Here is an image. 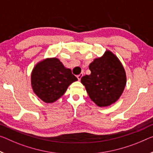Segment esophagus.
<instances>
[{
    "mask_svg": "<svg viewBox=\"0 0 153 153\" xmlns=\"http://www.w3.org/2000/svg\"><path fill=\"white\" fill-rule=\"evenodd\" d=\"M82 76H83V74H80L79 75H78V76H77V79H78V80H80Z\"/></svg>",
    "mask_w": 153,
    "mask_h": 153,
    "instance_id": "obj_1",
    "label": "esophagus"
}]
</instances>
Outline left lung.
<instances>
[{"instance_id":"1","label":"left lung","mask_w":153,"mask_h":153,"mask_svg":"<svg viewBox=\"0 0 153 153\" xmlns=\"http://www.w3.org/2000/svg\"><path fill=\"white\" fill-rule=\"evenodd\" d=\"M91 74L81 78L90 98L98 106H108L118 100L126 85L123 65L114 54L106 51L89 65Z\"/></svg>"}]
</instances>
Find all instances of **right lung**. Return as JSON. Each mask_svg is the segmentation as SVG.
<instances>
[{
	"mask_svg": "<svg viewBox=\"0 0 153 153\" xmlns=\"http://www.w3.org/2000/svg\"><path fill=\"white\" fill-rule=\"evenodd\" d=\"M77 80L71 69L58 59H45L33 70L31 84L35 93L45 103H52L62 96L72 82Z\"/></svg>",
	"mask_w": 153,
	"mask_h": 153,
	"instance_id": "1",
	"label": "right lung"
}]
</instances>
